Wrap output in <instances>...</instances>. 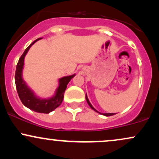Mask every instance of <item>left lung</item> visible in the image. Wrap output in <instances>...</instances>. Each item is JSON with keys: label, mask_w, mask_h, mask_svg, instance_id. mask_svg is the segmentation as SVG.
<instances>
[{"label": "left lung", "mask_w": 159, "mask_h": 159, "mask_svg": "<svg viewBox=\"0 0 159 159\" xmlns=\"http://www.w3.org/2000/svg\"><path fill=\"white\" fill-rule=\"evenodd\" d=\"M86 100H87V103H88L89 106H90V107H91V108L93 109V110L96 111V112L98 113V114H102V115H104V116H113V115L116 114H115V113H105V114H102V113H100V112H98V111L97 110H96V109H95L94 107H93V105H91V103L90 102V101H89L88 98H87V94H86Z\"/></svg>", "instance_id": "left-lung-1"}]
</instances>
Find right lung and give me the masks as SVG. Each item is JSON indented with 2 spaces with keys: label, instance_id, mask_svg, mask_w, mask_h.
<instances>
[{
  "label": "right lung",
  "instance_id": "add662e5",
  "mask_svg": "<svg viewBox=\"0 0 159 159\" xmlns=\"http://www.w3.org/2000/svg\"><path fill=\"white\" fill-rule=\"evenodd\" d=\"M42 38L36 39L35 41L29 45L25 49L23 54L19 58V61L18 62L16 66V74H15V81L16 89H17L18 94L21 99V102L25 107L30 110L35 111L38 113H44V114H49L56 109L57 107L61 105L63 100V95L67 87V84L72 78L75 77V74L72 75L65 76L60 78L58 80L59 86L57 88L55 93L51 98H39L34 93L30 87L27 86L26 82L24 81L22 78V71L24 68V61H25V55L28 52L29 49L34 43L38 40L41 39Z\"/></svg>",
  "mask_w": 159,
  "mask_h": 159
}]
</instances>
